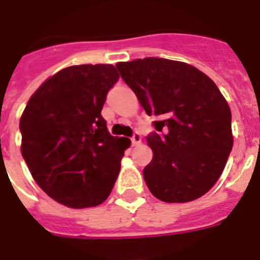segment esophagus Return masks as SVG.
<instances>
[{"mask_svg": "<svg viewBox=\"0 0 260 260\" xmlns=\"http://www.w3.org/2000/svg\"><path fill=\"white\" fill-rule=\"evenodd\" d=\"M131 141H132V144L134 145H139L141 143V135L139 132H135L134 136L131 137Z\"/></svg>", "mask_w": 260, "mask_h": 260, "instance_id": "34e87169", "label": "esophagus"}]
</instances>
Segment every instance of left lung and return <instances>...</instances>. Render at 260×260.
<instances>
[{
  "mask_svg": "<svg viewBox=\"0 0 260 260\" xmlns=\"http://www.w3.org/2000/svg\"><path fill=\"white\" fill-rule=\"evenodd\" d=\"M148 116L153 152L143 171L151 193L167 203L203 196L220 178L234 139L231 111L218 86L203 72L159 57L116 65Z\"/></svg>",
  "mask_w": 260,
  "mask_h": 260,
  "instance_id": "1",
  "label": "left lung"
}]
</instances>
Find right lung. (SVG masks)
I'll use <instances>...</instances> for the list:
<instances>
[{"label": "right lung", "mask_w": 260, "mask_h": 260, "mask_svg": "<svg viewBox=\"0 0 260 260\" xmlns=\"http://www.w3.org/2000/svg\"><path fill=\"white\" fill-rule=\"evenodd\" d=\"M119 80L113 65H73L46 80L20 120L21 153L46 195L71 208L101 204L111 193L125 137H113L101 109Z\"/></svg>", "instance_id": "add662e5"}]
</instances>
